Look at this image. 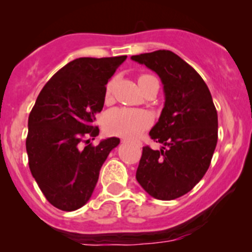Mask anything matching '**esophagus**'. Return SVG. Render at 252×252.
<instances>
[{
	"instance_id": "esophagus-1",
	"label": "esophagus",
	"mask_w": 252,
	"mask_h": 252,
	"mask_svg": "<svg viewBox=\"0 0 252 252\" xmlns=\"http://www.w3.org/2000/svg\"><path fill=\"white\" fill-rule=\"evenodd\" d=\"M133 144L135 145L136 147H142V142H141V141H134Z\"/></svg>"
}]
</instances>
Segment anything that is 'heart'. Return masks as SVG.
Masks as SVG:
<instances>
[{"instance_id": "1", "label": "heart", "mask_w": 252, "mask_h": 252, "mask_svg": "<svg viewBox=\"0 0 252 252\" xmlns=\"http://www.w3.org/2000/svg\"><path fill=\"white\" fill-rule=\"evenodd\" d=\"M155 77L150 74H142L139 77V85L144 86L146 81ZM116 79L108 80L105 89L106 101L111 100L113 94ZM151 116L142 110H133V108H113L108 111L105 116V129L112 135L123 136V138H136L144 130L151 126Z\"/></svg>"}]
</instances>
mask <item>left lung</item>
Returning a JSON list of instances; mask_svg holds the SVG:
<instances>
[{
  "label": "left lung",
  "mask_w": 252,
  "mask_h": 252,
  "mask_svg": "<svg viewBox=\"0 0 252 252\" xmlns=\"http://www.w3.org/2000/svg\"><path fill=\"white\" fill-rule=\"evenodd\" d=\"M156 72L163 84L164 107L150 131L161 150L142 147L136 180L158 200H174L202 179L218 139V117L199 73L168 50L131 56Z\"/></svg>",
  "instance_id": "1"
}]
</instances>
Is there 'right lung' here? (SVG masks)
<instances>
[{"mask_svg": "<svg viewBox=\"0 0 252 252\" xmlns=\"http://www.w3.org/2000/svg\"><path fill=\"white\" fill-rule=\"evenodd\" d=\"M126 58L72 61L47 81L30 112L25 141L30 172L58 210L75 211L89 201L103 162L119 144L108 138L94 146L90 139L98 135L95 121L106 84Z\"/></svg>", "mask_w": 252, "mask_h": 252, "instance_id": "obj_1", "label": "right lung"}]
</instances>
